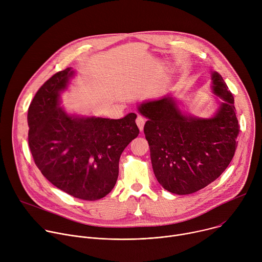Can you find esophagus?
Returning <instances> with one entry per match:
<instances>
[{
  "instance_id": "esophagus-1",
  "label": "esophagus",
  "mask_w": 262,
  "mask_h": 262,
  "mask_svg": "<svg viewBox=\"0 0 262 262\" xmlns=\"http://www.w3.org/2000/svg\"><path fill=\"white\" fill-rule=\"evenodd\" d=\"M136 123H137L139 129L142 132L144 128V124H145V118L143 116H138L136 119Z\"/></svg>"
}]
</instances>
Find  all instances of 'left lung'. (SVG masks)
Instances as JSON below:
<instances>
[{
	"instance_id": "left-lung-1",
	"label": "left lung",
	"mask_w": 262,
	"mask_h": 262,
	"mask_svg": "<svg viewBox=\"0 0 262 262\" xmlns=\"http://www.w3.org/2000/svg\"><path fill=\"white\" fill-rule=\"evenodd\" d=\"M211 79L213 93L223 100L212 118L183 115L170 96L138 107L148 119L144 134L155 175L170 193L189 195L205 188L234 157L239 134L234 98L220 73L212 72Z\"/></svg>"
}]
</instances>
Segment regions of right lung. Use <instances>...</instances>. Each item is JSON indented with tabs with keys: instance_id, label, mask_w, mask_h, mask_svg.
I'll return each mask as SVG.
<instances>
[{
	"instance_id": "obj_1",
	"label": "right lung",
	"mask_w": 262,
	"mask_h": 262,
	"mask_svg": "<svg viewBox=\"0 0 262 262\" xmlns=\"http://www.w3.org/2000/svg\"><path fill=\"white\" fill-rule=\"evenodd\" d=\"M73 73L70 67L59 71L37 91L28 110V141L37 168L51 183L94 201L113 190L120 156L140 130L135 113L121 119L65 113L59 106L60 92Z\"/></svg>"
}]
</instances>
